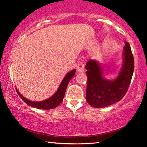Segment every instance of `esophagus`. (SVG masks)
I'll use <instances>...</instances> for the list:
<instances>
[{
  "label": "esophagus",
  "instance_id": "34e87169",
  "mask_svg": "<svg viewBox=\"0 0 147 147\" xmlns=\"http://www.w3.org/2000/svg\"><path fill=\"white\" fill-rule=\"evenodd\" d=\"M77 71L79 73H83L85 71V69H84V64L83 63V62H80V63H79L78 66H77Z\"/></svg>",
  "mask_w": 147,
  "mask_h": 147
}]
</instances>
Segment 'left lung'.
Listing matches in <instances>:
<instances>
[{
  "label": "left lung",
  "mask_w": 147,
  "mask_h": 147,
  "mask_svg": "<svg viewBox=\"0 0 147 147\" xmlns=\"http://www.w3.org/2000/svg\"><path fill=\"white\" fill-rule=\"evenodd\" d=\"M124 43L123 66L113 80L104 78L102 67L97 61L90 59L87 62L86 101L92 107L99 108L110 106L120 101L127 92L134 73V59L130 44L127 41Z\"/></svg>",
  "instance_id": "obj_1"
}]
</instances>
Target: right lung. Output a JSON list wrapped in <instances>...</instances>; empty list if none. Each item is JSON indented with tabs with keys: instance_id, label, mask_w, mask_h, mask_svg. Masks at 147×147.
<instances>
[{
	"instance_id": "add662e5",
	"label": "right lung",
	"mask_w": 147,
	"mask_h": 147,
	"mask_svg": "<svg viewBox=\"0 0 147 147\" xmlns=\"http://www.w3.org/2000/svg\"><path fill=\"white\" fill-rule=\"evenodd\" d=\"M75 72V69H73V70L71 71L69 73L67 74L64 77L63 80H62L60 86H59L58 89L57 90L55 94H54L53 96H52L51 98L47 99V100H45L43 101H31L28 100V99L26 98L25 97H24L22 94H20V93L17 89L16 91L17 92V93H18L19 96L21 98L22 100L29 106L41 109H51L55 108L56 107H58L59 106V104L63 101L65 93L66 91L67 87L69 81H70L71 79L74 76Z\"/></svg>"
}]
</instances>
